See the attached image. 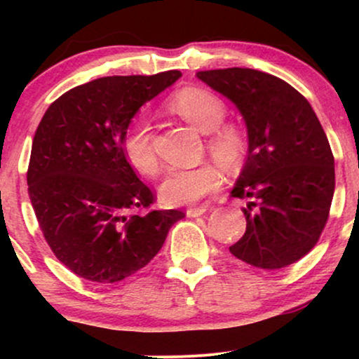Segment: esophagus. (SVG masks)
<instances>
[{"label":"esophagus","mask_w":359,"mask_h":359,"mask_svg":"<svg viewBox=\"0 0 359 359\" xmlns=\"http://www.w3.org/2000/svg\"><path fill=\"white\" fill-rule=\"evenodd\" d=\"M205 211H208V208H205V205L191 208V209H187V217H199V216H203V214H205Z\"/></svg>","instance_id":"1"}]
</instances>
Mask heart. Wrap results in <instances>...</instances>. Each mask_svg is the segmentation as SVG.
<instances>
[{
	"instance_id": "heart-1",
	"label": "heart",
	"mask_w": 359,
	"mask_h": 359,
	"mask_svg": "<svg viewBox=\"0 0 359 359\" xmlns=\"http://www.w3.org/2000/svg\"><path fill=\"white\" fill-rule=\"evenodd\" d=\"M172 109L179 113L201 133H209L208 148L217 163L236 174L245 167L248 156V135L236 123H222L226 104L222 100L203 88H185L170 101ZM126 158L143 174H156L158 158L154 148V131L150 119L140 116L131 123L123 140ZM222 172L212 162H204L192 168H175L160 184L158 192L168 205L194 204L221 187Z\"/></svg>"
}]
</instances>
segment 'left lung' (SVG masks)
<instances>
[{
  "mask_svg": "<svg viewBox=\"0 0 359 359\" xmlns=\"http://www.w3.org/2000/svg\"><path fill=\"white\" fill-rule=\"evenodd\" d=\"M240 111L248 156L231 196L250 197L246 231L229 251L257 269L278 270L314 248L334 196V156L299 90L255 69L196 74Z\"/></svg>",
  "mask_w": 359,
  "mask_h": 359,
  "instance_id": "obj_1",
  "label": "left lung"
}]
</instances>
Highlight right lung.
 <instances>
[{"instance_id": "add662e5", "label": "right lung", "mask_w": 359, "mask_h": 359, "mask_svg": "<svg viewBox=\"0 0 359 359\" xmlns=\"http://www.w3.org/2000/svg\"><path fill=\"white\" fill-rule=\"evenodd\" d=\"M182 74L113 76L77 86L45 111L27 182L40 229L79 277L114 283L148 265L185 214L143 211L154 194L128 162L123 140L145 102Z\"/></svg>"}]
</instances>
